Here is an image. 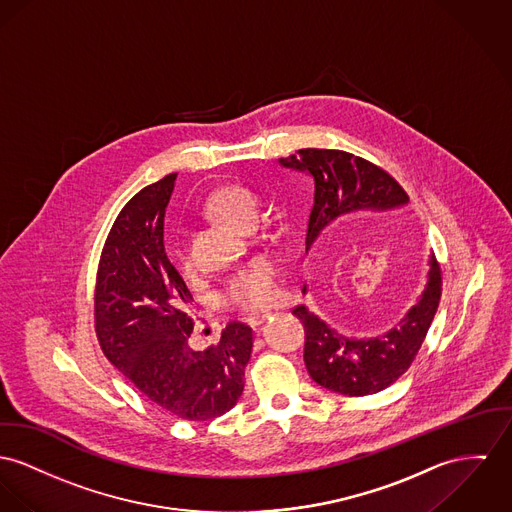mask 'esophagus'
Segmentation results:
<instances>
[{
    "mask_svg": "<svg viewBox=\"0 0 512 512\" xmlns=\"http://www.w3.org/2000/svg\"><path fill=\"white\" fill-rule=\"evenodd\" d=\"M269 315H271L269 314V312H263V314L249 315V317H247V323H249L251 327H259V325H261V323H263V321H265V319H267Z\"/></svg>",
    "mask_w": 512,
    "mask_h": 512,
    "instance_id": "esophagus-1",
    "label": "esophagus"
}]
</instances>
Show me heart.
Segmentation results:
<instances>
[{"instance_id":"heart-1","label":"heart","mask_w":512,"mask_h":512,"mask_svg":"<svg viewBox=\"0 0 512 512\" xmlns=\"http://www.w3.org/2000/svg\"><path fill=\"white\" fill-rule=\"evenodd\" d=\"M204 210L232 228H241L257 216V197L243 185L214 189L204 202ZM173 257L183 275L193 271L191 253L181 237L173 243ZM276 298V269L267 259H255L243 267L226 286V300L241 310H261Z\"/></svg>"}]
</instances>
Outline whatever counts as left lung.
Listing matches in <instances>:
<instances>
[{
  "instance_id": "left-lung-1",
  "label": "left lung",
  "mask_w": 512,
  "mask_h": 512,
  "mask_svg": "<svg viewBox=\"0 0 512 512\" xmlns=\"http://www.w3.org/2000/svg\"><path fill=\"white\" fill-rule=\"evenodd\" d=\"M286 169L310 175L314 206L308 222L306 253L321 255L331 226L347 214L386 212L409 202L390 173L366 159L341 150L306 148L278 159ZM308 292V286L302 288ZM442 292L440 267L431 255L427 284L417 302L392 329L374 337H347L306 306L292 314L304 323V362L315 384L335 394H378L405 374L433 323Z\"/></svg>"
}]
</instances>
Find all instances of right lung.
I'll return each mask as SVG.
<instances>
[{"label": "right lung", "instance_id": "right-lung-1", "mask_svg": "<svg viewBox=\"0 0 512 512\" xmlns=\"http://www.w3.org/2000/svg\"><path fill=\"white\" fill-rule=\"evenodd\" d=\"M177 173L120 210L95 286V331L109 362L152 403L185 421L224 415L243 394L251 327L232 321L216 345L195 351L193 296L163 247L165 208Z\"/></svg>", "mask_w": 512, "mask_h": 512}]
</instances>
